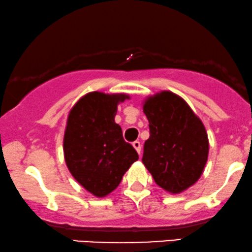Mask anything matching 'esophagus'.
<instances>
[{"instance_id":"obj_1","label":"esophagus","mask_w":252,"mask_h":252,"mask_svg":"<svg viewBox=\"0 0 252 252\" xmlns=\"http://www.w3.org/2000/svg\"><path fill=\"white\" fill-rule=\"evenodd\" d=\"M132 147H134L136 151H137L139 155H141V142H139V141L132 142Z\"/></svg>"}]
</instances>
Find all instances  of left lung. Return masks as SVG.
<instances>
[{
  "mask_svg": "<svg viewBox=\"0 0 252 252\" xmlns=\"http://www.w3.org/2000/svg\"><path fill=\"white\" fill-rule=\"evenodd\" d=\"M150 136L142 162L157 186L180 193L201 177L208 159L209 141L204 126L184 99L162 92L145 101Z\"/></svg>",
  "mask_w": 252,
  "mask_h": 252,
  "instance_id": "left-lung-1",
  "label": "left lung"
}]
</instances>
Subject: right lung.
Wrapping results in <instances>:
<instances>
[{
  "label": "right lung",
  "mask_w": 252,
  "mask_h": 252,
  "mask_svg": "<svg viewBox=\"0 0 252 252\" xmlns=\"http://www.w3.org/2000/svg\"><path fill=\"white\" fill-rule=\"evenodd\" d=\"M128 97L89 93L68 116L63 141L66 166L75 180L96 197L114 191L138 159L137 151L124 141L122 129L115 123L118 102Z\"/></svg>",
  "instance_id": "right-lung-1"
}]
</instances>
